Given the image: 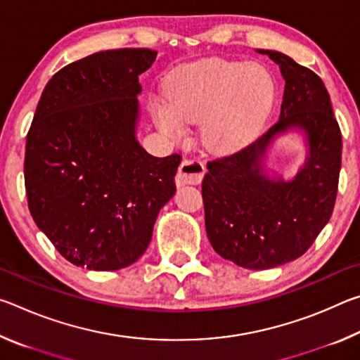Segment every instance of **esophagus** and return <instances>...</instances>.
<instances>
[{"instance_id":"1","label":"esophagus","mask_w":360,"mask_h":360,"mask_svg":"<svg viewBox=\"0 0 360 360\" xmlns=\"http://www.w3.org/2000/svg\"><path fill=\"white\" fill-rule=\"evenodd\" d=\"M205 174V165L203 162L197 160V158H188L179 165L178 174H176V186H197L202 182Z\"/></svg>"}]
</instances>
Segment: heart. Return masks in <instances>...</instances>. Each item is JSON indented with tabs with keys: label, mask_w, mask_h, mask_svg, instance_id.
Masks as SVG:
<instances>
[{
	"label": "heart",
	"mask_w": 360,
	"mask_h": 360,
	"mask_svg": "<svg viewBox=\"0 0 360 360\" xmlns=\"http://www.w3.org/2000/svg\"><path fill=\"white\" fill-rule=\"evenodd\" d=\"M165 100L152 103L158 129L172 139L198 124L200 141L212 154L240 150L257 136L275 103V81L255 62L206 58L169 72Z\"/></svg>",
	"instance_id": "b5f03b06"
}]
</instances>
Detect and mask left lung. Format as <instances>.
Masks as SVG:
<instances>
[{
    "instance_id": "8db88e82",
    "label": "left lung",
    "mask_w": 360,
    "mask_h": 360,
    "mask_svg": "<svg viewBox=\"0 0 360 360\" xmlns=\"http://www.w3.org/2000/svg\"><path fill=\"white\" fill-rule=\"evenodd\" d=\"M279 66L281 114L264 136L236 154L208 163L202 195L208 240L221 257L249 270L295 260L332 216L341 167V133L330 95L311 70L278 51L255 49ZM297 132L307 154L284 179L267 167L279 137Z\"/></svg>"
}]
</instances>
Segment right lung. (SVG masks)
<instances>
[{"label": "right lung", "instance_id": "1", "mask_svg": "<svg viewBox=\"0 0 360 360\" xmlns=\"http://www.w3.org/2000/svg\"><path fill=\"white\" fill-rule=\"evenodd\" d=\"M150 49L96 52L52 76L25 148L28 208L63 257L120 270L148 249L176 192L181 155L154 157L138 141L139 76Z\"/></svg>", "mask_w": 360, "mask_h": 360}]
</instances>
